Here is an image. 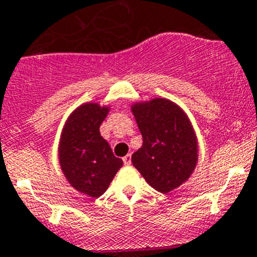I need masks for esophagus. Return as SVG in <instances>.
I'll list each match as a JSON object with an SVG mask.
<instances>
[{
    "instance_id": "esophagus-1",
    "label": "esophagus",
    "mask_w": 257,
    "mask_h": 257,
    "mask_svg": "<svg viewBox=\"0 0 257 257\" xmlns=\"http://www.w3.org/2000/svg\"><path fill=\"white\" fill-rule=\"evenodd\" d=\"M124 161V165H126V166H129V165L132 164V156L131 155H126L125 157L123 158Z\"/></svg>"
}]
</instances>
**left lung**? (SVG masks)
I'll return each instance as SVG.
<instances>
[{"label":"left lung","mask_w":257,"mask_h":257,"mask_svg":"<svg viewBox=\"0 0 257 257\" xmlns=\"http://www.w3.org/2000/svg\"><path fill=\"white\" fill-rule=\"evenodd\" d=\"M143 145L133 166L148 184L167 194L191 176L198 164V140L190 119L179 105L157 97L132 105Z\"/></svg>","instance_id":"1"}]
</instances>
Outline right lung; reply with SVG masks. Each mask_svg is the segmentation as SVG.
Instances as JSON below:
<instances>
[{"instance_id": "add662e5", "label": "right lung", "mask_w": 257, "mask_h": 257, "mask_svg": "<svg viewBox=\"0 0 257 257\" xmlns=\"http://www.w3.org/2000/svg\"><path fill=\"white\" fill-rule=\"evenodd\" d=\"M109 110L96 102L82 104L68 116L59 140V165L67 181L91 198L102 195L123 166L100 134Z\"/></svg>"}]
</instances>
